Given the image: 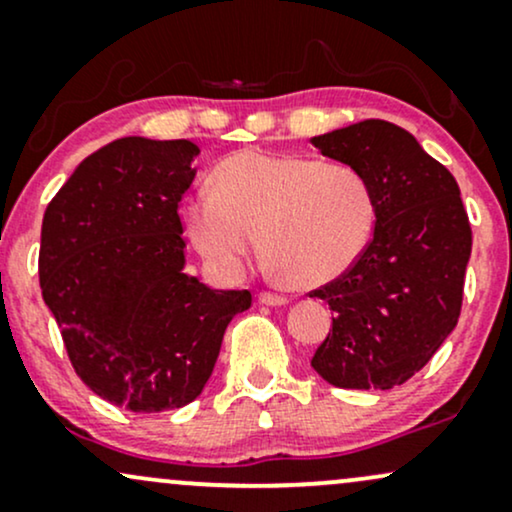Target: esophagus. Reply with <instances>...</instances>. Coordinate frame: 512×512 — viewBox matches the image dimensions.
<instances>
[{
	"label": "esophagus",
	"mask_w": 512,
	"mask_h": 512,
	"mask_svg": "<svg viewBox=\"0 0 512 512\" xmlns=\"http://www.w3.org/2000/svg\"><path fill=\"white\" fill-rule=\"evenodd\" d=\"M258 302L266 306H282L287 304V297H282V294H275V292H261L258 294Z\"/></svg>",
	"instance_id": "1"
}]
</instances>
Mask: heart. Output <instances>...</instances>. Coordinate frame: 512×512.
I'll return each instance as SVG.
<instances>
[{
  "instance_id": "1",
  "label": "heart",
  "mask_w": 512,
  "mask_h": 512,
  "mask_svg": "<svg viewBox=\"0 0 512 512\" xmlns=\"http://www.w3.org/2000/svg\"><path fill=\"white\" fill-rule=\"evenodd\" d=\"M374 222V189L357 167L266 150L222 160L213 191L184 206L191 244L222 278H239L263 242L273 266L299 287L345 275L369 246Z\"/></svg>"
}]
</instances>
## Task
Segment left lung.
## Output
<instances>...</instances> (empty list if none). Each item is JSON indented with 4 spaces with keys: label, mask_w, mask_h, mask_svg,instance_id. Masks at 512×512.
I'll return each mask as SVG.
<instances>
[{
    "label": "left lung",
    "mask_w": 512,
    "mask_h": 512,
    "mask_svg": "<svg viewBox=\"0 0 512 512\" xmlns=\"http://www.w3.org/2000/svg\"><path fill=\"white\" fill-rule=\"evenodd\" d=\"M311 143L326 158L357 167L376 201L374 237L362 258L311 292L335 314L311 366L335 388L402 386L458 326L472 254L458 182L410 131L383 119Z\"/></svg>",
    "instance_id": "1"
}]
</instances>
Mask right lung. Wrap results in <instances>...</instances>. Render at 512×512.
Returning a JSON list of instances; mask_svg holds the SVG:
<instances>
[{
    "label": "right lung",
    "instance_id": "1",
    "mask_svg": "<svg viewBox=\"0 0 512 512\" xmlns=\"http://www.w3.org/2000/svg\"><path fill=\"white\" fill-rule=\"evenodd\" d=\"M191 141L126 136L88 155L42 218L40 287L86 386L131 412L201 395L227 323L249 290L184 273L179 201L194 182Z\"/></svg>",
    "mask_w": 512,
    "mask_h": 512
}]
</instances>
